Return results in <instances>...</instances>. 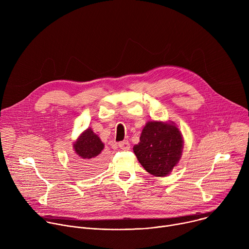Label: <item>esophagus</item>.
Here are the masks:
<instances>
[{
    "mask_svg": "<svg viewBox=\"0 0 249 249\" xmlns=\"http://www.w3.org/2000/svg\"><path fill=\"white\" fill-rule=\"evenodd\" d=\"M118 146L121 150H124V151H128L130 150V143L128 141H122V142H119L118 143Z\"/></svg>",
    "mask_w": 249,
    "mask_h": 249,
    "instance_id": "obj_1",
    "label": "esophagus"
}]
</instances>
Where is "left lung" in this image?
I'll return each mask as SVG.
<instances>
[{"label":"left lung","instance_id":"obj_1","mask_svg":"<svg viewBox=\"0 0 249 249\" xmlns=\"http://www.w3.org/2000/svg\"><path fill=\"white\" fill-rule=\"evenodd\" d=\"M183 140L172 124L151 121L142 131L133 150L143 167L155 176H166L181 158Z\"/></svg>","mask_w":249,"mask_h":249}]
</instances>
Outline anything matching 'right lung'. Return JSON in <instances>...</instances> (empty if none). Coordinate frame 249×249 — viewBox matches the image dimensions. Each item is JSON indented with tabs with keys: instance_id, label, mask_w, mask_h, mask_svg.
Instances as JSON below:
<instances>
[{
	"instance_id": "right-lung-1",
	"label": "right lung",
	"mask_w": 249,
	"mask_h": 249,
	"mask_svg": "<svg viewBox=\"0 0 249 249\" xmlns=\"http://www.w3.org/2000/svg\"><path fill=\"white\" fill-rule=\"evenodd\" d=\"M104 145L99 137L89 128L76 141L74 149L79 156L78 164L86 174L98 171L102 167L103 160L99 158Z\"/></svg>"
}]
</instances>
